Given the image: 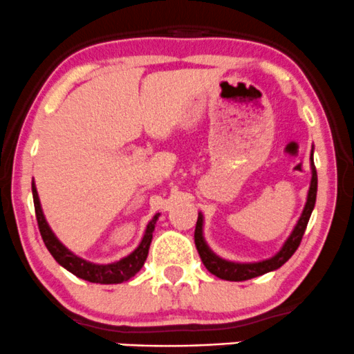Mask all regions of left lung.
<instances>
[{
    "label": "left lung",
    "instance_id": "left-lung-1",
    "mask_svg": "<svg viewBox=\"0 0 354 354\" xmlns=\"http://www.w3.org/2000/svg\"><path fill=\"white\" fill-rule=\"evenodd\" d=\"M317 189H318V177H317V169L313 164V151H311V182H310V190L308 197H306L305 209H303L300 218H298L297 225H295L293 232L290 234L288 239L285 240L283 247L278 250L272 259L261 260V261H253V263H239V261H228L220 259L218 255H215L210 250V247L207 245L205 239H203V215L198 214L197 225H195V247H197L198 255H201L202 263L205 265V268L209 270L212 275L222 278V280L228 281H245L250 280V278L265 275V273L273 272V270L280 268L281 265L286 263L297 248L300 247V242L305 234L306 225H308V220L311 217V212L315 209V202H317Z\"/></svg>",
    "mask_w": 354,
    "mask_h": 354
}]
</instances>
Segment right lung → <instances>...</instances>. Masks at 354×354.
<instances>
[{
	"label": "right lung",
	"instance_id": "obj_1",
	"mask_svg": "<svg viewBox=\"0 0 354 354\" xmlns=\"http://www.w3.org/2000/svg\"><path fill=\"white\" fill-rule=\"evenodd\" d=\"M31 189H32V201H35L37 227H39L43 242L46 245V248L49 250V253L54 257V260H56L61 267H64L68 272H71L73 275H76L79 278H82V280L91 281V283H101V285L122 283V281L131 280V278L134 277L140 268H142L144 261L147 259L149 247H151V242H152L153 228H156V223L157 220H159L160 214L153 215L151 222L147 223V228H145L142 240H140L139 247H137L134 252L129 253L127 257H124V259H120L119 261H112V263H107V265H99V263H93V261L81 259V257H77L76 253L68 250V248L57 240V236L53 234L51 227L48 225V222H46L44 218L39 197H37L35 180H32Z\"/></svg>",
	"mask_w": 354,
	"mask_h": 354
}]
</instances>
